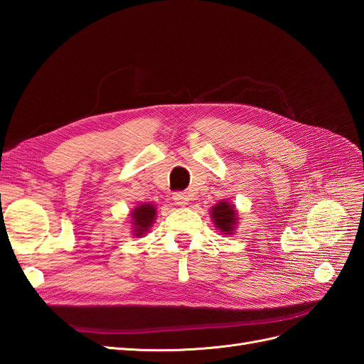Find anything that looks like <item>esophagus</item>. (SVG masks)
I'll list each match as a JSON object with an SVG mask.
<instances>
[{"mask_svg": "<svg viewBox=\"0 0 364 364\" xmlns=\"http://www.w3.org/2000/svg\"><path fill=\"white\" fill-rule=\"evenodd\" d=\"M173 200H174V203H176V205L185 206V205H188V202H190V197L186 196L185 193H174V196H173Z\"/></svg>", "mask_w": 364, "mask_h": 364, "instance_id": "obj_1", "label": "esophagus"}]
</instances>
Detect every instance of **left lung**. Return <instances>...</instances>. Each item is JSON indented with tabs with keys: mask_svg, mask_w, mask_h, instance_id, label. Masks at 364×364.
Masks as SVG:
<instances>
[{
	"mask_svg": "<svg viewBox=\"0 0 364 364\" xmlns=\"http://www.w3.org/2000/svg\"><path fill=\"white\" fill-rule=\"evenodd\" d=\"M211 217L214 220V223L220 232L225 234H232V230L235 229L237 225V209L234 205H230L228 202H220L213 208Z\"/></svg>",
	"mask_w": 364,
	"mask_h": 364,
	"instance_id": "left-lung-1",
	"label": "left lung"
}]
</instances>
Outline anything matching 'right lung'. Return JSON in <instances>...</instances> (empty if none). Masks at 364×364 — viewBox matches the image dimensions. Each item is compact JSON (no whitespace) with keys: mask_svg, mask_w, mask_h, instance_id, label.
Returning <instances> with one entry per match:
<instances>
[{"mask_svg":"<svg viewBox=\"0 0 364 364\" xmlns=\"http://www.w3.org/2000/svg\"><path fill=\"white\" fill-rule=\"evenodd\" d=\"M156 217V208L150 203H142L132 211V225H134V235L141 237L147 232L153 220Z\"/></svg>","mask_w":364,"mask_h":364,"instance_id":"obj_1","label":"right lung"}]
</instances>
